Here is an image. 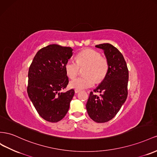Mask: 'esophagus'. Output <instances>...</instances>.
Here are the masks:
<instances>
[{
    "mask_svg": "<svg viewBox=\"0 0 157 157\" xmlns=\"http://www.w3.org/2000/svg\"><path fill=\"white\" fill-rule=\"evenodd\" d=\"M80 90H78V89H75V93H78V92H79Z\"/></svg>",
    "mask_w": 157,
    "mask_h": 157,
    "instance_id": "obj_1",
    "label": "esophagus"
}]
</instances>
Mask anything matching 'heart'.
Masks as SVG:
<instances>
[{
  "mask_svg": "<svg viewBox=\"0 0 157 157\" xmlns=\"http://www.w3.org/2000/svg\"><path fill=\"white\" fill-rule=\"evenodd\" d=\"M77 61L69 59L65 64V69L70 78L78 75L80 68H84V77L75 78L70 82L71 88L82 90L92 87L95 83L103 80L109 70L108 61L100 53L94 49H86L78 53Z\"/></svg>",
  "mask_w": 157,
  "mask_h": 157,
  "instance_id": "heart-1",
  "label": "heart"
}]
</instances>
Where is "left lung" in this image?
<instances>
[{
  "label": "left lung",
  "mask_w": 157,
  "mask_h": 157,
  "mask_svg": "<svg viewBox=\"0 0 157 157\" xmlns=\"http://www.w3.org/2000/svg\"><path fill=\"white\" fill-rule=\"evenodd\" d=\"M104 50L108 61L107 75L94 92H90L86 108L88 116L97 123H105L116 116L128 97L129 71L124 56L116 48L110 44L96 45Z\"/></svg>",
  "instance_id": "1"
}]
</instances>
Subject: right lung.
Returning <instances> with one entry per match:
<instances>
[{"label":"right lung","mask_w":157,"mask_h":157,"mask_svg":"<svg viewBox=\"0 0 157 157\" xmlns=\"http://www.w3.org/2000/svg\"><path fill=\"white\" fill-rule=\"evenodd\" d=\"M73 49L52 44L37 52L28 71L27 92L39 115L56 123L65 116L75 94L73 89L61 92L69 83L65 69Z\"/></svg>","instance_id":"add662e5"}]
</instances>
